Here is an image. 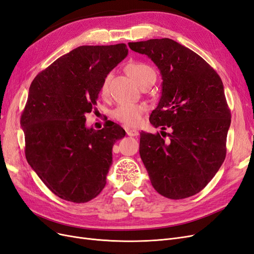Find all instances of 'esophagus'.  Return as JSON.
<instances>
[{
	"label": "esophagus",
	"instance_id": "esophagus-1",
	"mask_svg": "<svg viewBox=\"0 0 254 254\" xmlns=\"http://www.w3.org/2000/svg\"><path fill=\"white\" fill-rule=\"evenodd\" d=\"M126 132L129 136H138L139 135V132L137 130L135 129H130V128H127L126 129Z\"/></svg>",
	"mask_w": 254,
	"mask_h": 254
}]
</instances>
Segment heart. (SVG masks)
<instances>
[{"mask_svg": "<svg viewBox=\"0 0 254 254\" xmlns=\"http://www.w3.org/2000/svg\"><path fill=\"white\" fill-rule=\"evenodd\" d=\"M127 71L132 80L142 87L145 83L155 78L153 69L144 63H132L128 65ZM110 81V74L106 75L101 85V94L106 95L108 93V86ZM146 111V106L143 104H122L113 110V117L122 124L129 127H136L141 124L143 115Z\"/></svg>", "mask_w": 254, "mask_h": 254, "instance_id": "obj_1", "label": "heart"}]
</instances>
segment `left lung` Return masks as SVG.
<instances>
[{"mask_svg": "<svg viewBox=\"0 0 254 254\" xmlns=\"http://www.w3.org/2000/svg\"><path fill=\"white\" fill-rule=\"evenodd\" d=\"M162 75V95L149 121L161 134L142 131L139 155L153 188L181 199L206 187L226 156L231 115L224 85L204 59L171 39L128 43ZM170 128L169 134L164 132Z\"/></svg>", "mask_w": 254, "mask_h": 254, "instance_id": "8db88e82", "label": "left lung"}]
</instances>
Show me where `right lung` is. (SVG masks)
<instances>
[{"label": "right lung", "mask_w": 254, "mask_h": 254, "mask_svg": "<svg viewBox=\"0 0 254 254\" xmlns=\"http://www.w3.org/2000/svg\"><path fill=\"white\" fill-rule=\"evenodd\" d=\"M128 55L125 44L80 46L56 60L29 87L21 117L25 155L56 195L86 203L106 185L112 147L125 130L108 122L101 130L86 126L102 82Z\"/></svg>", "instance_id": "right-lung-1"}]
</instances>
